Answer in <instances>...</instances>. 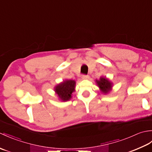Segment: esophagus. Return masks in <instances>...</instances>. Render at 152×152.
<instances>
[{
  "mask_svg": "<svg viewBox=\"0 0 152 152\" xmlns=\"http://www.w3.org/2000/svg\"><path fill=\"white\" fill-rule=\"evenodd\" d=\"M89 78V76L88 75H83L82 76V79L83 80H88Z\"/></svg>",
  "mask_w": 152,
  "mask_h": 152,
  "instance_id": "1",
  "label": "esophagus"
}]
</instances>
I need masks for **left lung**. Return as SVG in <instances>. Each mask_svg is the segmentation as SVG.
<instances>
[{"label": "left lung", "instance_id": "obj_1", "mask_svg": "<svg viewBox=\"0 0 152 152\" xmlns=\"http://www.w3.org/2000/svg\"><path fill=\"white\" fill-rule=\"evenodd\" d=\"M95 82L102 94L107 95L112 91L113 83L106 77L101 76L99 80H96Z\"/></svg>", "mask_w": 152, "mask_h": 152}]
</instances>
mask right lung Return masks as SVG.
I'll return each instance as SVG.
<instances>
[{
    "instance_id": "obj_1",
    "label": "right lung",
    "mask_w": 152,
    "mask_h": 152,
    "mask_svg": "<svg viewBox=\"0 0 152 152\" xmlns=\"http://www.w3.org/2000/svg\"><path fill=\"white\" fill-rule=\"evenodd\" d=\"M76 82L72 80H65L54 88V91L60 101L66 102L72 98V93L75 91Z\"/></svg>"
}]
</instances>
